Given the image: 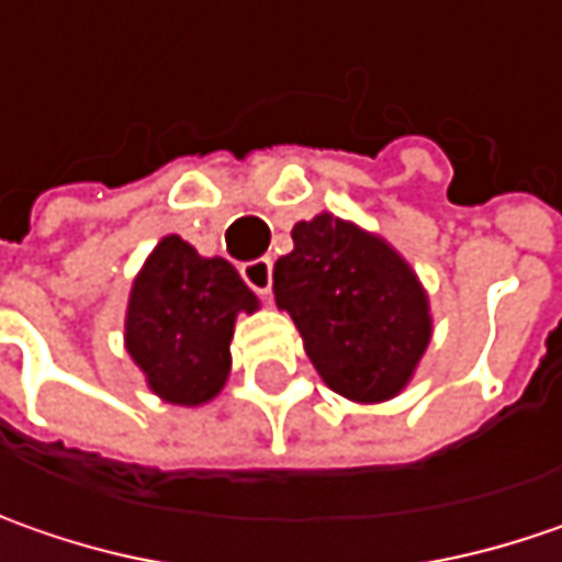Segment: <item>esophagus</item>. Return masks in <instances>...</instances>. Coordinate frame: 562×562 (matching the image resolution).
I'll use <instances>...</instances> for the list:
<instances>
[{
  "mask_svg": "<svg viewBox=\"0 0 562 562\" xmlns=\"http://www.w3.org/2000/svg\"><path fill=\"white\" fill-rule=\"evenodd\" d=\"M241 280L248 282L257 295H267L270 285H273V260L270 257H257V260L241 263Z\"/></svg>",
  "mask_w": 562,
  "mask_h": 562,
  "instance_id": "obj_1",
  "label": "esophagus"
}]
</instances>
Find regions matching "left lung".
Here are the masks:
<instances>
[{
    "label": "left lung",
    "mask_w": 562,
    "mask_h": 562,
    "mask_svg": "<svg viewBox=\"0 0 562 562\" xmlns=\"http://www.w3.org/2000/svg\"><path fill=\"white\" fill-rule=\"evenodd\" d=\"M273 267V295L333 393L386 403L412 380L430 342V305L415 270L380 235L317 213L292 229Z\"/></svg>",
    "instance_id": "left-lung-1"
}]
</instances>
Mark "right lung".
Returning a JSON list of instances; mask_svg holds the SVG:
<instances>
[{
  "label": "right lung",
  "mask_w": 562,
  "mask_h": 562,
  "mask_svg": "<svg viewBox=\"0 0 562 562\" xmlns=\"http://www.w3.org/2000/svg\"><path fill=\"white\" fill-rule=\"evenodd\" d=\"M241 311L255 314L257 295L233 263L166 235L132 285L125 349L159 400L204 405L226 386Z\"/></svg>",
  "instance_id": "add662e5"
}]
</instances>
